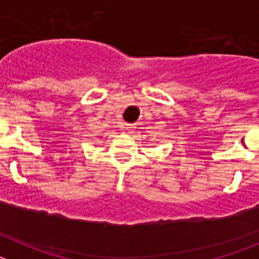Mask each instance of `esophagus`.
<instances>
[{
	"instance_id": "obj_1",
	"label": "esophagus",
	"mask_w": 259,
	"mask_h": 259,
	"mask_svg": "<svg viewBox=\"0 0 259 259\" xmlns=\"http://www.w3.org/2000/svg\"><path fill=\"white\" fill-rule=\"evenodd\" d=\"M135 128H136V125L135 124H131V123H127V124H125V130H127V131H134Z\"/></svg>"
}]
</instances>
